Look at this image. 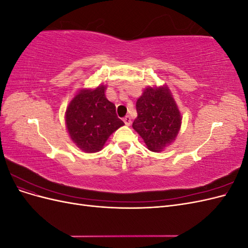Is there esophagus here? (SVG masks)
I'll return each instance as SVG.
<instances>
[{
	"label": "esophagus",
	"instance_id": "34e87169",
	"mask_svg": "<svg viewBox=\"0 0 248 248\" xmlns=\"http://www.w3.org/2000/svg\"><path fill=\"white\" fill-rule=\"evenodd\" d=\"M123 121H124V123H125V125L129 126V125L131 124V118H130L129 116H125V117L123 118Z\"/></svg>",
	"mask_w": 248,
	"mask_h": 248
}]
</instances>
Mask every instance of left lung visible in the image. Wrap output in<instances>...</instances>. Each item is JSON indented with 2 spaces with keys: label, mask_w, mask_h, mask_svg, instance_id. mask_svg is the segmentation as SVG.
Here are the masks:
<instances>
[{
  "label": "left lung",
  "mask_w": 248,
  "mask_h": 248,
  "mask_svg": "<svg viewBox=\"0 0 248 248\" xmlns=\"http://www.w3.org/2000/svg\"><path fill=\"white\" fill-rule=\"evenodd\" d=\"M137 112L132 127L149 150L159 152L176 140L181 115L167 87L146 89L137 101Z\"/></svg>",
  "instance_id": "obj_1"
}]
</instances>
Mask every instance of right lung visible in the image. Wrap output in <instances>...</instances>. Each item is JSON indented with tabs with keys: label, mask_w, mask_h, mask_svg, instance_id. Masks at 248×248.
I'll use <instances>...</instances> for the list:
<instances>
[{
	"label": "right lung",
	"mask_w": 248,
	"mask_h": 248,
	"mask_svg": "<svg viewBox=\"0 0 248 248\" xmlns=\"http://www.w3.org/2000/svg\"><path fill=\"white\" fill-rule=\"evenodd\" d=\"M104 91V86L81 90L66 110V125L71 140L88 153L100 151L110 134L124 125Z\"/></svg>",
	"instance_id": "obj_1"
}]
</instances>
